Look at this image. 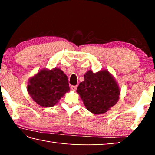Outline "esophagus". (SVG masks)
<instances>
[{"label": "esophagus", "instance_id": "34e87169", "mask_svg": "<svg viewBox=\"0 0 155 155\" xmlns=\"http://www.w3.org/2000/svg\"><path fill=\"white\" fill-rule=\"evenodd\" d=\"M77 87L76 85H72L71 86V89L72 90H73V91H76L77 90Z\"/></svg>", "mask_w": 155, "mask_h": 155}]
</instances>
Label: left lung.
<instances>
[{
	"label": "left lung",
	"mask_w": 155,
	"mask_h": 155,
	"mask_svg": "<svg viewBox=\"0 0 155 155\" xmlns=\"http://www.w3.org/2000/svg\"><path fill=\"white\" fill-rule=\"evenodd\" d=\"M77 92L89 111L102 114L114 107L119 100L120 90L114 77L106 70L94 73L89 70L84 75Z\"/></svg>",
	"instance_id": "1"
}]
</instances>
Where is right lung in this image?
Masks as SVG:
<instances>
[{
	"mask_svg": "<svg viewBox=\"0 0 155 155\" xmlns=\"http://www.w3.org/2000/svg\"><path fill=\"white\" fill-rule=\"evenodd\" d=\"M28 93L35 103L43 107H51L70 91L67 76L61 69H42L28 79Z\"/></svg>",
	"mask_w": 155,
	"mask_h": 155,
	"instance_id": "add662e5",
	"label": "right lung"
}]
</instances>
